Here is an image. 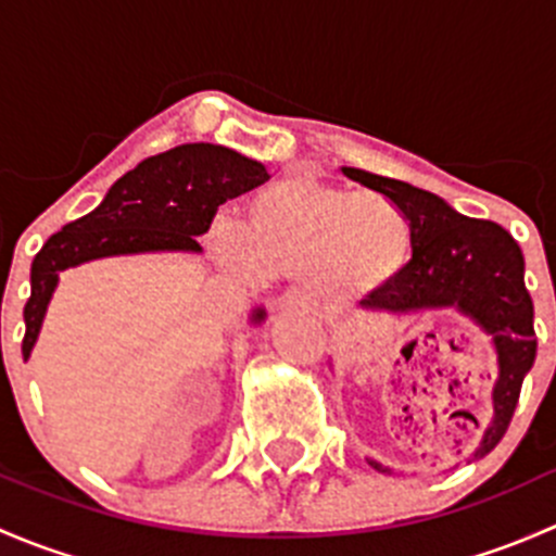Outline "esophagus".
I'll return each mask as SVG.
<instances>
[{
    "label": "esophagus",
    "instance_id": "34e87169",
    "mask_svg": "<svg viewBox=\"0 0 556 556\" xmlns=\"http://www.w3.org/2000/svg\"><path fill=\"white\" fill-rule=\"evenodd\" d=\"M314 301L304 293H285L279 299V309H312Z\"/></svg>",
    "mask_w": 556,
    "mask_h": 556
}]
</instances>
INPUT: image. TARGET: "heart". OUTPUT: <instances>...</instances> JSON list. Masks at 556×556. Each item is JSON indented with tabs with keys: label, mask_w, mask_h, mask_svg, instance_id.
Instances as JSON below:
<instances>
[{
	"label": "heart",
	"mask_w": 556,
	"mask_h": 556,
	"mask_svg": "<svg viewBox=\"0 0 556 556\" xmlns=\"http://www.w3.org/2000/svg\"><path fill=\"white\" fill-rule=\"evenodd\" d=\"M217 261L247 277L309 279L333 301L377 295L406 271L414 231L401 206L312 174H285L244 206L242 228L217 223Z\"/></svg>",
	"instance_id": "heart-1"
}]
</instances>
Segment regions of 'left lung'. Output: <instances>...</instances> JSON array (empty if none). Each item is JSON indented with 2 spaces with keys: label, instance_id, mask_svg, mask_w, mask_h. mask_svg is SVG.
Segmentation results:
<instances>
[{
  "label": "left lung",
  "instance_id": "1",
  "mask_svg": "<svg viewBox=\"0 0 556 556\" xmlns=\"http://www.w3.org/2000/svg\"><path fill=\"white\" fill-rule=\"evenodd\" d=\"M350 179L377 190L401 206L414 231V250L395 285L368 295L361 306L371 312L408 314L419 309H457L473 319L497 352V382L492 390V422L470 459L501 444L517 408L521 382L535 363L532 299L525 288V257L511 233L492 220L459 215L444 199L401 179L341 169ZM377 470L390 473L377 459Z\"/></svg>",
  "mask_w": 556,
  "mask_h": 556
}]
</instances>
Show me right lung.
Wrapping results in <instances>:
<instances>
[{
	"instance_id": "obj_1",
	"label": "right lung",
	"mask_w": 556,
	"mask_h": 556,
	"mask_svg": "<svg viewBox=\"0 0 556 556\" xmlns=\"http://www.w3.org/2000/svg\"><path fill=\"white\" fill-rule=\"evenodd\" d=\"M268 179L266 166L210 142L179 144L126 172L93 212L66 223L31 263V295L24 306V361H29L59 271L134 252H201L195 237L210 231L217 206ZM266 312H252L263 323Z\"/></svg>"
}]
</instances>
